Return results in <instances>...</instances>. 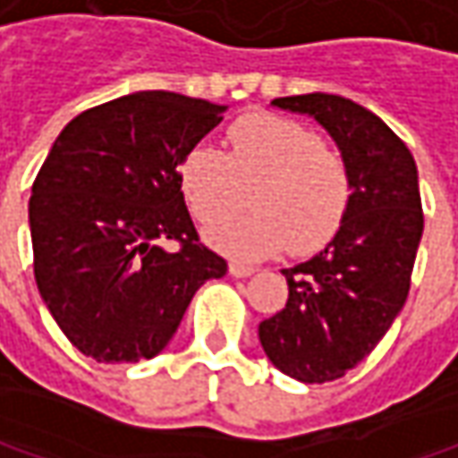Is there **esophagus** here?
<instances>
[{"label": "esophagus", "instance_id": "obj_1", "mask_svg": "<svg viewBox=\"0 0 458 458\" xmlns=\"http://www.w3.org/2000/svg\"><path fill=\"white\" fill-rule=\"evenodd\" d=\"M228 270L233 277H249V275H254V267L251 265H243V262H230Z\"/></svg>", "mask_w": 458, "mask_h": 458}]
</instances>
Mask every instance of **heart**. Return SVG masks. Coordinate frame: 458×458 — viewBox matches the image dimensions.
<instances>
[{"label":"heart","mask_w":458,"mask_h":458,"mask_svg":"<svg viewBox=\"0 0 458 458\" xmlns=\"http://www.w3.org/2000/svg\"><path fill=\"white\" fill-rule=\"evenodd\" d=\"M228 146H193L178 167L193 217L218 220L207 228L209 243L241 259H259L283 246L291 254H312L344 225L352 175L312 128L254 112L230 125ZM249 190L258 212L220 221L245 203Z\"/></svg>","instance_id":"obj_1"}]
</instances>
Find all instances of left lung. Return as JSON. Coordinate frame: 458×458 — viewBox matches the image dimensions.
Segmentation results:
<instances>
[{
  "label": "left lung",
  "mask_w": 458,
  "mask_h": 458,
  "mask_svg": "<svg viewBox=\"0 0 458 458\" xmlns=\"http://www.w3.org/2000/svg\"><path fill=\"white\" fill-rule=\"evenodd\" d=\"M272 105L314 117L352 175L344 225L310 262L283 270L288 301L259 322L262 349L280 372L330 383L380 344L409 296L425 228L417 165L394 131L352 99L301 94Z\"/></svg>",
  "instance_id": "left-lung-1"
}]
</instances>
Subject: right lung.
<instances>
[{
  "label": "right lung",
  "mask_w": 458,
  "mask_h": 458,
  "mask_svg": "<svg viewBox=\"0 0 458 458\" xmlns=\"http://www.w3.org/2000/svg\"><path fill=\"white\" fill-rule=\"evenodd\" d=\"M223 105L139 91L64 125L28 204L38 293L67 341L102 361H139L175 335L193 293L228 262L199 241L181 159ZM179 243L175 252L161 243Z\"/></svg>",
  "instance_id": "right-lung-1"
}]
</instances>
